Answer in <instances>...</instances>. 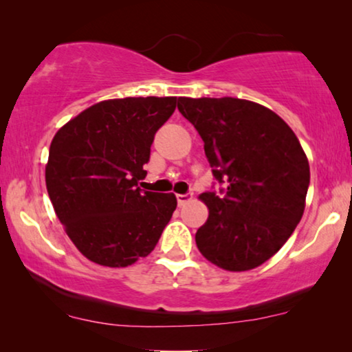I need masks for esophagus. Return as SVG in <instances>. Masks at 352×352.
Masks as SVG:
<instances>
[{"instance_id": "obj_1", "label": "esophagus", "mask_w": 352, "mask_h": 352, "mask_svg": "<svg viewBox=\"0 0 352 352\" xmlns=\"http://www.w3.org/2000/svg\"><path fill=\"white\" fill-rule=\"evenodd\" d=\"M176 199H177V205L182 206V205L189 204V201L194 200V195H192V194H184V195H182V194H177V195H176Z\"/></svg>"}]
</instances>
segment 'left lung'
<instances>
[{"instance_id":"left-lung-1","label":"left lung","mask_w":352,"mask_h":352,"mask_svg":"<svg viewBox=\"0 0 352 352\" xmlns=\"http://www.w3.org/2000/svg\"><path fill=\"white\" fill-rule=\"evenodd\" d=\"M177 109L204 139L224 195L200 194L208 219L195 234L200 253L230 272L272 258L305 213L309 162L296 134L271 109L247 99L179 98Z\"/></svg>"}]
</instances>
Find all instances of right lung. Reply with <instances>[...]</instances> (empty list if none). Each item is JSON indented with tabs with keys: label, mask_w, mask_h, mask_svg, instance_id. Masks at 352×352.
<instances>
[{
	"label": "right lung",
	"mask_w": 352,
	"mask_h": 352,
	"mask_svg": "<svg viewBox=\"0 0 352 352\" xmlns=\"http://www.w3.org/2000/svg\"><path fill=\"white\" fill-rule=\"evenodd\" d=\"M176 98L109 99L67 122L50 147L46 189L78 252L100 266L146 258L176 210L175 194L141 190L157 129Z\"/></svg>",
	"instance_id": "1"
}]
</instances>
